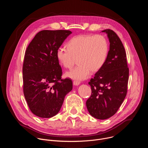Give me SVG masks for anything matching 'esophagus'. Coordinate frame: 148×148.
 <instances>
[{
	"mask_svg": "<svg viewBox=\"0 0 148 148\" xmlns=\"http://www.w3.org/2000/svg\"><path fill=\"white\" fill-rule=\"evenodd\" d=\"M80 82L79 81H73V85L75 86H78L79 85Z\"/></svg>",
	"mask_w": 148,
	"mask_h": 148,
	"instance_id": "34e87169",
	"label": "esophagus"
}]
</instances>
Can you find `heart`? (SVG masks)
Masks as SVG:
<instances>
[{"label":"heart","mask_w":148,"mask_h":148,"mask_svg":"<svg viewBox=\"0 0 148 148\" xmlns=\"http://www.w3.org/2000/svg\"><path fill=\"white\" fill-rule=\"evenodd\" d=\"M67 47V49H57L56 58L65 69L71 68L75 60H77L78 65L65 74L77 81L88 78L91 71H98L105 63L109 51L108 41L101 35L74 36L68 41Z\"/></svg>","instance_id":"obj_1"}]
</instances>
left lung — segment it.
I'll list each match as a JSON object with an SVG mask.
<instances>
[{
	"mask_svg": "<svg viewBox=\"0 0 148 148\" xmlns=\"http://www.w3.org/2000/svg\"><path fill=\"white\" fill-rule=\"evenodd\" d=\"M102 32L107 34L110 50L104 65L88 83L92 93L86 106L92 116L103 120L113 116L123 102L127 92L129 69L119 37L110 29Z\"/></svg>",
	"mask_w": 148,
	"mask_h": 148,
	"instance_id": "left-lung-1",
	"label": "left lung"
}]
</instances>
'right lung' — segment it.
I'll return each mask as SVG.
<instances>
[{
	"label": "right lung",
	"mask_w": 148,
	"mask_h": 148,
	"mask_svg": "<svg viewBox=\"0 0 148 148\" xmlns=\"http://www.w3.org/2000/svg\"><path fill=\"white\" fill-rule=\"evenodd\" d=\"M69 30H42L28 46L23 66V92L35 115L51 118L60 111L66 95L73 89L70 78L61 79L62 70L56 51Z\"/></svg>",
	"instance_id": "add662e5"
}]
</instances>
